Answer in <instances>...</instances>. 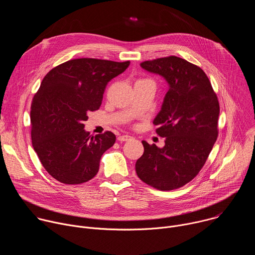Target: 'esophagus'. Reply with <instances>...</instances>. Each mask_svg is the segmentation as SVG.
Segmentation results:
<instances>
[{
    "label": "esophagus",
    "mask_w": 255,
    "mask_h": 255,
    "mask_svg": "<svg viewBox=\"0 0 255 255\" xmlns=\"http://www.w3.org/2000/svg\"><path fill=\"white\" fill-rule=\"evenodd\" d=\"M132 137L131 136H129V135H121V136H119L118 137V140L119 141H128V140H130Z\"/></svg>",
    "instance_id": "obj_1"
}]
</instances>
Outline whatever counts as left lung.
<instances>
[{"label":"left lung","instance_id":"left-lung-1","mask_svg":"<svg viewBox=\"0 0 255 255\" xmlns=\"http://www.w3.org/2000/svg\"><path fill=\"white\" fill-rule=\"evenodd\" d=\"M140 66L168 85L153 120L164 146L142 141L138 177L157 190L171 191L191 181L204 166L218 137L219 102L202 68L177 56L148 60Z\"/></svg>","mask_w":255,"mask_h":255}]
</instances>
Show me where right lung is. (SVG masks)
<instances>
[{"mask_svg":"<svg viewBox=\"0 0 255 255\" xmlns=\"http://www.w3.org/2000/svg\"><path fill=\"white\" fill-rule=\"evenodd\" d=\"M129 64L78 58L52 68L42 80L31 105L32 145L43 167L60 183L92 179L103 153L114 145V133L90 136L84 122L100 108L107 84Z\"/></svg>","mask_w":255,"mask_h":255,"instance_id":"add662e5","label":"right lung"}]
</instances>
